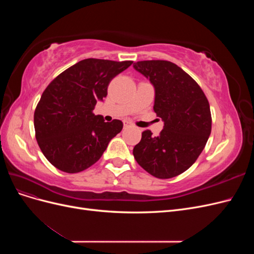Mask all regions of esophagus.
Here are the masks:
<instances>
[{"label": "esophagus", "instance_id": "34e87169", "mask_svg": "<svg viewBox=\"0 0 254 254\" xmlns=\"http://www.w3.org/2000/svg\"><path fill=\"white\" fill-rule=\"evenodd\" d=\"M130 125V122L128 120H125L124 121V127H128Z\"/></svg>", "mask_w": 254, "mask_h": 254}]
</instances>
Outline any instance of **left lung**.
<instances>
[{"mask_svg":"<svg viewBox=\"0 0 254 254\" xmlns=\"http://www.w3.org/2000/svg\"><path fill=\"white\" fill-rule=\"evenodd\" d=\"M133 67L155 87L153 110L164 122L158 136L142 132L134 159L156 178H173L189 170L204 148L212 128L209 102L199 84L171 61H137Z\"/></svg>","mask_w":254,"mask_h":254,"instance_id":"1","label":"left lung"}]
</instances>
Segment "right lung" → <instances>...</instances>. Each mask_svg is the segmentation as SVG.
I'll return each mask as SVG.
<instances>
[{"mask_svg": "<svg viewBox=\"0 0 254 254\" xmlns=\"http://www.w3.org/2000/svg\"><path fill=\"white\" fill-rule=\"evenodd\" d=\"M132 61L88 58L66 68L44 90L34 113L38 145L50 163L68 174L96 163L123 123L93 113L115 76Z\"/></svg>", "mask_w": 254, "mask_h": 254, "instance_id": "right-lung-1", "label": "right lung"}]
</instances>
